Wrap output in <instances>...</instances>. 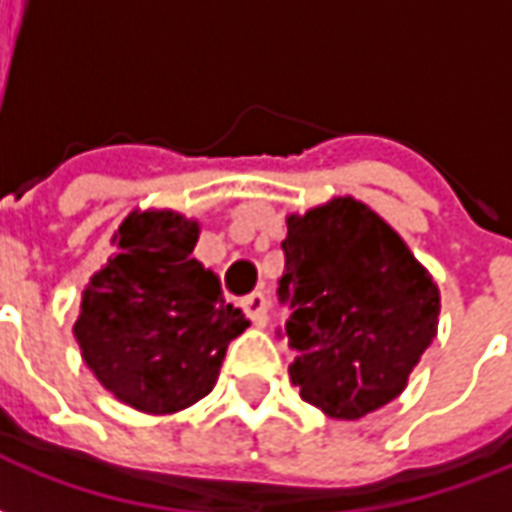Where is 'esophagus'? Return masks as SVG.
Segmentation results:
<instances>
[{"label": "esophagus", "mask_w": 512, "mask_h": 512, "mask_svg": "<svg viewBox=\"0 0 512 512\" xmlns=\"http://www.w3.org/2000/svg\"><path fill=\"white\" fill-rule=\"evenodd\" d=\"M241 307H244L246 318L255 323V326H266L268 301H266V296H263V293H252V296H246Z\"/></svg>", "instance_id": "34e87169"}]
</instances>
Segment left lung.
<instances>
[{
    "label": "left lung",
    "mask_w": 512,
    "mask_h": 512,
    "mask_svg": "<svg viewBox=\"0 0 512 512\" xmlns=\"http://www.w3.org/2000/svg\"><path fill=\"white\" fill-rule=\"evenodd\" d=\"M279 301L288 367L310 406L362 419L395 400L436 337L439 288L406 241L354 197L290 213Z\"/></svg>",
    "instance_id": "1"
}]
</instances>
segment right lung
Listing matches in <instances>:
<instances>
[{
    "label": "right lung",
    "instance_id": "obj_1",
    "mask_svg": "<svg viewBox=\"0 0 512 512\" xmlns=\"http://www.w3.org/2000/svg\"><path fill=\"white\" fill-rule=\"evenodd\" d=\"M200 224L175 211H134L115 255L90 277L73 337L95 378L145 414H175L208 395L244 312L191 255Z\"/></svg>",
    "mask_w": 512,
    "mask_h": 512
}]
</instances>
